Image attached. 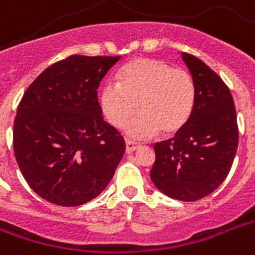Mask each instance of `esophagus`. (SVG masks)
I'll return each mask as SVG.
<instances>
[{
	"label": "esophagus",
	"mask_w": 255,
	"mask_h": 255,
	"mask_svg": "<svg viewBox=\"0 0 255 255\" xmlns=\"http://www.w3.org/2000/svg\"><path fill=\"white\" fill-rule=\"evenodd\" d=\"M140 147H141V145L139 144V143H136V141H132V140L126 141V151H127V153L133 152V151L139 149Z\"/></svg>",
	"instance_id": "obj_1"
}]
</instances>
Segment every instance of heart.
Returning a JSON list of instances; mask_svg holds the SVG:
<instances>
[{
    "mask_svg": "<svg viewBox=\"0 0 255 255\" xmlns=\"http://www.w3.org/2000/svg\"><path fill=\"white\" fill-rule=\"evenodd\" d=\"M107 84L100 104L114 127H124L136 111L141 112L127 127L132 137L143 139L162 131L172 135L186 126L197 100V87L188 72L158 58H135Z\"/></svg>",
    "mask_w": 255,
    "mask_h": 255,
    "instance_id": "heart-1",
    "label": "heart"
}]
</instances>
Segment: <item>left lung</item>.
I'll use <instances>...</instances> for the list:
<instances>
[{
	"instance_id": "1",
	"label": "left lung",
	"mask_w": 255,
	"mask_h": 255,
	"mask_svg": "<svg viewBox=\"0 0 255 255\" xmlns=\"http://www.w3.org/2000/svg\"><path fill=\"white\" fill-rule=\"evenodd\" d=\"M182 58L197 87L190 119L170 140L153 145L151 180L159 191L178 201L210 195L229 175L238 148V126L230 89L202 60Z\"/></svg>"
}]
</instances>
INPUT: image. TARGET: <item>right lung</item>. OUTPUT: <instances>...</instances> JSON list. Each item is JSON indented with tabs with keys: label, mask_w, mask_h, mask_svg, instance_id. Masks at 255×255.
I'll return each mask as SVG.
<instances>
[{
	"label": "right lung",
	"mask_w": 255,
	"mask_h": 255,
	"mask_svg": "<svg viewBox=\"0 0 255 255\" xmlns=\"http://www.w3.org/2000/svg\"><path fill=\"white\" fill-rule=\"evenodd\" d=\"M120 56H71L29 85L13 127L15 160L29 187L64 207L100 195L126 143L103 119L97 88Z\"/></svg>",
	"instance_id": "1"
}]
</instances>
